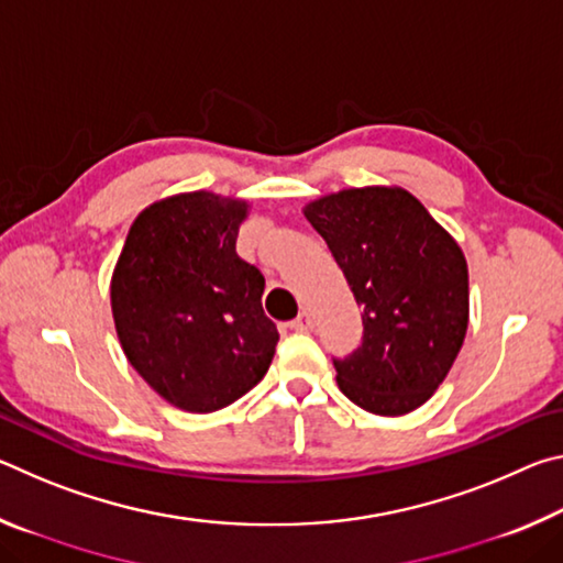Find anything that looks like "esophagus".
Instances as JSON below:
<instances>
[{
    "label": "esophagus",
    "instance_id": "34e87169",
    "mask_svg": "<svg viewBox=\"0 0 563 563\" xmlns=\"http://www.w3.org/2000/svg\"><path fill=\"white\" fill-rule=\"evenodd\" d=\"M288 328L295 330V332H310L312 330V318L308 316V312H302V316H298V318L288 322Z\"/></svg>",
    "mask_w": 563,
    "mask_h": 563
}]
</instances>
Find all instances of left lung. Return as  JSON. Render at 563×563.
<instances>
[{"mask_svg":"<svg viewBox=\"0 0 563 563\" xmlns=\"http://www.w3.org/2000/svg\"><path fill=\"white\" fill-rule=\"evenodd\" d=\"M362 310V342L332 357L350 402L397 417L450 373L470 322V275L454 238L402 188H350L305 208Z\"/></svg>","mask_w":563,"mask_h":563,"instance_id":"obj_1","label":"left lung"}]
</instances>
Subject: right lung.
I'll return each instance as SVG.
<instances>
[{"instance_id":"add662e5","label":"right lung","mask_w":563,"mask_h":563,"mask_svg":"<svg viewBox=\"0 0 563 563\" xmlns=\"http://www.w3.org/2000/svg\"><path fill=\"white\" fill-rule=\"evenodd\" d=\"M247 206L206 190L146 208L111 278V310L131 367L186 412H216L268 373L278 328L265 278L238 258Z\"/></svg>"}]
</instances>
